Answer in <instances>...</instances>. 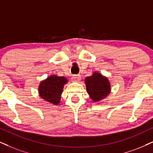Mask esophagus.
<instances>
[{
  "instance_id": "esophagus-1",
  "label": "esophagus",
  "mask_w": 153,
  "mask_h": 153,
  "mask_svg": "<svg viewBox=\"0 0 153 153\" xmlns=\"http://www.w3.org/2000/svg\"><path fill=\"white\" fill-rule=\"evenodd\" d=\"M80 75H74L72 77V80L73 82H78V81L80 80Z\"/></svg>"
}]
</instances>
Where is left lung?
Instances as JSON below:
<instances>
[{"label":"left lung","mask_w":153,"mask_h":153,"mask_svg":"<svg viewBox=\"0 0 153 153\" xmlns=\"http://www.w3.org/2000/svg\"><path fill=\"white\" fill-rule=\"evenodd\" d=\"M87 92L94 102H99L107 97L111 91V85L107 78L94 72L85 80Z\"/></svg>","instance_id":"1"}]
</instances>
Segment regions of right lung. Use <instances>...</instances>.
Here are the masks:
<instances>
[{
  "label": "right lung",
  "mask_w": 153,
  "mask_h": 153,
  "mask_svg": "<svg viewBox=\"0 0 153 153\" xmlns=\"http://www.w3.org/2000/svg\"><path fill=\"white\" fill-rule=\"evenodd\" d=\"M67 82V79L62 76L52 75L48 77L40 82L38 89L39 96L45 101L57 105L60 103L63 86Z\"/></svg>",
  "instance_id": "1"
}]
</instances>
